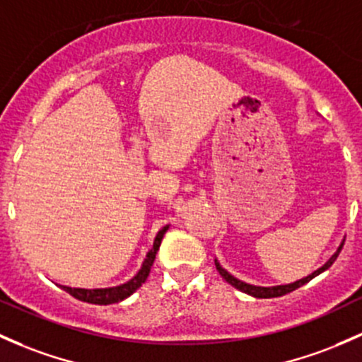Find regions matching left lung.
I'll list each match as a JSON object with an SVG mask.
<instances>
[{
  "label": "left lung",
  "instance_id": "obj_1",
  "mask_svg": "<svg viewBox=\"0 0 362 362\" xmlns=\"http://www.w3.org/2000/svg\"><path fill=\"white\" fill-rule=\"evenodd\" d=\"M341 246H344V243H341V245L338 246L337 253H333V255H332V258H329V260L326 262V264L322 265V267H319L317 271H314V272H312V274H309V276H307V277H303V279H298V281H295V283H290V284H279V286H255V284L243 283V281L235 279V277L232 276V274L227 272L226 269H223L222 265L218 264V260H215V265H216V271L220 272V276H222L223 279L227 281V283L232 284V286H234L235 290H239V291L246 293V295H251V296H255V298H276V296H283V295H286V293H291V291H295L296 288L303 286V284H305V283H309L310 279H314L315 276H319V274H321V272H325L326 269H329V267H332V265H333V262L337 260L338 253H340V251H341Z\"/></svg>",
  "mask_w": 362,
  "mask_h": 362
}]
</instances>
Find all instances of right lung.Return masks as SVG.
Instances as JSON below:
<instances>
[{"mask_svg":"<svg viewBox=\"0 0 362 362\" xmlns=\"http://www.w3.org/2000/svg\"><path fill=\"white\" fill-rule=\"evenodd\" d=\"M170 229V226H165L161 230L156 234L154 238V245L149 250V253L146 255V260H144L142 267L140 271L132 277L130 281H127L124 284H119V286H112V288H95V290H85V288H69V286H60L64 291H67L69 295L74 296V298L81 300V302H88V303H95V305H109V303H117L121 300L128 298L132 293H135L146 283L147 276H149L152 264H154L156 253H158L159 246H161V239L163 235L166 234V230Z\"/></svg>","mask_w":362,"mask_h":362,"instance_id":"add662e5","label":"right lung"}]
</instances>
